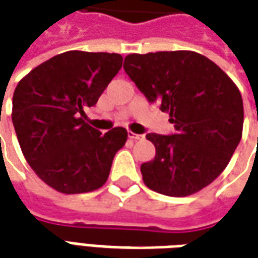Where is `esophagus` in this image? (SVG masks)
Here are the masks:
<instances>
[{"mask_svg":"<svg viewBox=\"0 0 258 258\" xmlns=\"http://www.w3.org/2000/svg\"><path fill=\"white\" fill-rule=\"evenodd\" d=\"M128 138L133 141H141V140H144V135L135 134V133H133V131H128Z\"/></svg>","mask_w":258,"mask_h":258,"instance_id":"obj_1","label":"esophagus"}]
</instances>
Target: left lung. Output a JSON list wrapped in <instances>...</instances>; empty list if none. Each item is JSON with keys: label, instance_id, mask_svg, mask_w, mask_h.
<instances>
[{"label": "left lung", "instance_id": "8db88e82", "mask_svg": "<svg viewBox=\"0 0 258 258\" xmlns=\"http://www.w3.org/2000/svg\"><path fill=\"white\" fill-rule=\"evenodd\" d=\"M124 70L151 103L170 114L175 133H151L153 160L141 166L157 194L182 198L210 185L240 142L243 101L238 87L214 62L194 51L131 53Z\"/></svg>", "mask_w": 258, "mask_h": 258}]
</instances>
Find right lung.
<instances>
[{
  "instance_id": "right-lung-1",
  "label": "right lung",
  "mask_w": 258,
  "mask_h": 258,
  "mask_svg": "<svg viewBox=\"0 0 258 258\" xmlns=\"http://www.w3.org/2000/svg\"><path fill=\"white\" fill-rule=\"evenodd\" d=\"M121 63L118 53L68 51L33 69L15 88L12 123L20 149L55 190L84 194L106 182L127 130L102 134L85 123L84 109L98 102Z\"/></svg>"
}]
</instances>
